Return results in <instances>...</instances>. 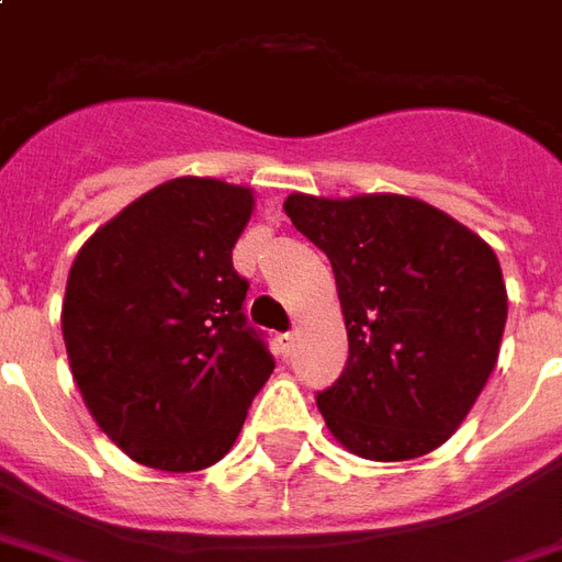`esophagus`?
<instances>
[{
  "mask_svg": "<svg viewBox=\"0 0 562 562\" xmlns=\"http://www.w3.org/2000/svg\"><path fill=\"white\" fill-rule=\"evenodd\" d=\"M292 348H294V334H280V336H277V351H280L282 357L292 355Z\"/></svg>",
  "mask_w": 562,
  "mask_h": 562,
  "instance_id": "34e87169",
  "label": "esophagus"
}]
</instances>
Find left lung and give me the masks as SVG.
<instances>
[{"mask_svg": "<svg viewBox=\"0 0 562 562\" xmlns=\"http://www.w3.org/2000/svg\"><path fill=\"white\" fill-rule=\"evenodd\" d=\"M285 214L327 252L348 363L315 396L327 429L369 461L438 450L497 366L506 282L485 240L423 199L292 193Z\"/></svg>", "mask_w": 562, "mask_h": 562, "instance_id": "left-lung-1", "label": "left lung"}]
</instances>
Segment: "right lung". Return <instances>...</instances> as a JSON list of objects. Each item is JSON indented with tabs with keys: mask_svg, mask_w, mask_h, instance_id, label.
I'll return each mask as SVG.
<instances>
[{
	"mask_svg": "<svg viewBox=\"0 0 562 562\" xmlns=\"http://www.w3.org/2000/svg\"><path fill=\"white\" fill-rule=\"evenodd\" d=\"M252 207L249 187L172 178L103 223L70 265V375L103 435L145 468L217 464L273 372L232 268Z\"/></svg>",
	"mask_w": 562,
	"mask_h": 562,
	"instance_id": "right-lung-1",
	"label": "right lung"
}]
</instances>
